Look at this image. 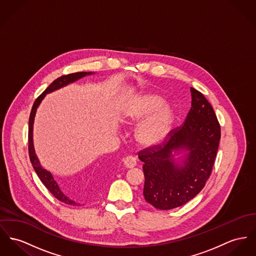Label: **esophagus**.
<instances>
[{
    "label": "esophagus",
    "instance_id": "1",
    "mask_svg": "<svg viewBox=\"0 0 256 256\" xmlns=\"http://www.w3.org/2000/svg\"><path fill=\"white\" fill-rule=\"evenodd\" d=\"M123 164L127 169L134 168L136 165V158L133 156H127L123 159Z\"/></svg>",
    "mask_w": 256,
    "mask_h": 256
}]
</instances>
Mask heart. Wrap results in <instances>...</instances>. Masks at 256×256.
<instances>
[{
  "label": "heart",
  "mask_w": 256,
  "mask_h": 256,
  "mask_svg": "<svg viewBox=\"0 0 256 256\" xmlns=\"http://www.w3.org/2000/svg\"><path fill=\"white\" fill-rule=\"evenodd\" d=\"M163 101L154 94H144L132 100L123 110L122 122L133 124L144 120L135 130L136 144L142 148L160 144L170 132L174 114L170 108L161 106Z\"/></svg>",
  "instance_id": "1"
}]
</instances>
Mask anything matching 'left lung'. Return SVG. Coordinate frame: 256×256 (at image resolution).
Segmentation results:
<instances>
[{
    "label": "left lung",
    "mask_w": 256,
    "mask_h": 256,
    "mask_svg": "<svg viewBox=\"0 0 256 256\" xmlns=\"http://www.w3.org/2000/svg\"><path fill=\"white\" fill-rule=\"evenodd\" d=\"M191 108L184 124L164 142L138 152L144 174V196L159 210L188 203L203 188L212 174L220 140V125L212 104L191 87ZM188 150L182 166L174 163L172 152Z\"/></svg>",
    "instance_id": "obj_1"
}]
</instances>
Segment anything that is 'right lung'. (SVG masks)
Returning a JSON list of instances; mask_svg holds the SVG:
<instances>
[{
	"mask_svg": "<svg viewBox=\"0 0 256 256\" xmlns=\"http://www.w3.org/2000/svg\"><path fill=\"white\" fill-rule=\"evenodd\" d=\"M91 72H74V74H68L62 76L58 78H56L50 86H48L34 101V104L32 106V110L30 114V118H29V132H28V140H29V146H28V150H29V157L32 163V166L34 168V172H36L38 176L40 178V182L44 184V186L50 190V192L52 195L58 199L59 201H61L62 203L67 204H72V206H76L78 203L74 202L72 200H70L68 197H67L58 186L57 182L54 180L52 174L46 170H44L40 162L38 159L36 158V154H34V146H33V123H34V114H36V108L38 106L40 101L44 99V97L46 96V94L50 93L52 91L59 89L63 86H67L70 82H74L84 76H86V74H90Z\"/></svg>",
	"mask_w": 256,
	"mask_h": 256,
	"instance_id": "add662e5",
	"label": "right lung"
}]
</instances>
